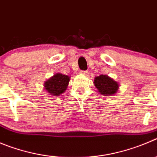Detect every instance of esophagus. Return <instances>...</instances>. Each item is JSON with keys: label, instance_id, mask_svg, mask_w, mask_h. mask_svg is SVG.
<instances>
[{"label": "esophagus", "instance_id": "obj_1", "mask_svg": "<svg viewBox=\"0 0 157 157\" xmlns=\"http://www.w3.org/2000/svg\"><path fill=\"white\" fill-rule=\"evenodd\" d=\"M80 74H82L83 75L87 76L88 75V71H87V70H82V71H80Z\"/></svg>", "mask_w": 157, "mask_h": 157}]
</instances>
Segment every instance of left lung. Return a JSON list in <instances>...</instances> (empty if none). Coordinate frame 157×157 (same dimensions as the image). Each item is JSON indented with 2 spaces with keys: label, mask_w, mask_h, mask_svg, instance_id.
<instances>
[{
  "label": "left lung",
  "mask_w": 157,
  "mask_h": 157,
  "mask_svg": "<svg viewBox=\"0 0 157 157\" xmlns=\"http://www.w3.org/2000/svg\"><path fill=\"white\" fill-rule=\"evenodd\" d=\"M94 84L98 89L99 93L105 96L113 95L118 91V83L108 75H100L96 77L94 80Z\"/></svg>",
  "instance_id": "8db88e82"
}]
</instances>
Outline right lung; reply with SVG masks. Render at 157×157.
Instances as JSON below:
<instances>
[{
  "instance_id": "add662e5",
  "label": "right lung",
  "mask_w": 157,
  "mask_h": 157,
  "mask_svg": "<svg viewBox=\"0 0 157 157\" xmlns=\"http://www.w3.org/2000/svg\"><path fill=\"white\" fill-rule=\"evenodd\" d=\"M70 77L58 73L44 83V88L53 96H59L67 90Z\"/></svg>"
}]
</instances>
